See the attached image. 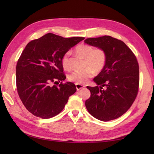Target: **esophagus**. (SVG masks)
Segmentation results:
<instances>
[{
    "label": "esophagus",
    "instance_id": "obj_1",
    "mask_svg": "<svg viewBox=\"0 0 154 154\" xmlns=\"http://www.w3.org/2000/svg\"><path fill=\"white\" fill-rule=\"evenodd\" d=\"M75 86H76V89L77 91H79L82 89H84L85 86L83 85H81V84H75Z\"/></svg>",
    "mask_w": 154,
    "mask_h": 154
}]
</instances>
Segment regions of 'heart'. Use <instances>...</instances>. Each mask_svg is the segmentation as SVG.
<instances>
[{"label":"heart","mask_w":154,"mask_h":154,"mask_svg":"<svg viewBox=\"0 0 154 154\" xmlns=\"http://www.w3.org/2000/svg\"><path fill=\"white\" fill-rule=\"evenodd\" d=\"M75 52L80 56L85 58V66L86 69L81 71H75L69 74L68 79L76 84L86 83L89 78L94 75V70L100 71L105 66L106 54L101 48H94L87 44H79L75 48ZM70 52H67L61 59L62 66L66 70L70 69Z\"/></svg>","instance_id":"1"}]
</instances>
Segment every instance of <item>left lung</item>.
I'll return each instance as SVG.
<instances>
[{
  "label": "left lung",
  "instance_id": "obj_1",
  "mask_svg": "<svg viewBox=\"0 0 154 154\" xmlns=\"http://www.w3.org/2000/svg\"><path fill=\"white\" fill-rule=\"evenodd\" d=\"M84 42L106 54L105 66L93 79L97 86L87 87L91 97L85 101V106L98 120L106 122L118 119L130 109L138 94L137 59L122 41L109 35L87 38Z\"/></svg>",
  "mask_w": 154,
  "mask_h": 154
}]
</instances>
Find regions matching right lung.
Wrapping results in <instances>:
<instances>
[{
  "label": "right lung",
  "mask_w": 154,
  "mask_h": 154,
  "mask_svg": "<svg viewBox=\"0 0 154 154\" xmlns=\"http://www.w3.org/2000/svg\"><path fill=\"white\" fill-rule=\"evenodd\" d=\"M84 39L48 33L26 45L16 65V87L23 104L33 115L44 119L57 115L76 92L73 83H62L66 77L61 59ZM56 83L59 85H53Z\"/></svg>",
  "instance_id": "add662e5"
}]
</instances>
